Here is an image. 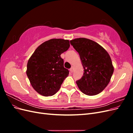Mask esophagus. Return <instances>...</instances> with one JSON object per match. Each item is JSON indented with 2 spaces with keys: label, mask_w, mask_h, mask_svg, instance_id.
I'll return each mask as SVG.
<instances>
[{
  "label": "esophagus",
  "mask_w": 133,
  "mask_h": 133,
  "mask_svg": "<svg viewBox=\"0 0 133 133\" xmlns=\"http://www.w3.org/2000/svg\"><path fill=\"white\" fill-rule=\"evenodd\" d=\"M73 70H74V66H71V68H70V71L71 73H73Z\"/></svg>",
  "instance_id": "34e87169"
}]
</instances>
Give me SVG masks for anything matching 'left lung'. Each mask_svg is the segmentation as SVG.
<instances>
[{
	"label": "left lung",
	"mask_w": 133,
	"mask_h": 133,
	"mask_svg": "<svg viewBox=\"0 0 133 133\" xmlns=\"http://www.w3.org/2000/svg\"><path fill=\"white\" fill-rule=\"evenodd\" d=\"M70 44L79 53L84 68L82 78L76 82L79 89L87 95L98 94L108 85L114 72L109 54L89 39L76 38Z\"/></svg>",
	"instance_id": "obj_1"
}]
</instances>
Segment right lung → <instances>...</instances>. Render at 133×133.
Masks as SVG:
<instances>
[{
    "mask_svg": "<svg viewBox=\"0 0 133 133\" xmlns=\"http://www.w3.org/2000/svg\"><path fill=\"white\" fill-rule=\"evenodd\" d=\"M69 46V40L51 39L41 44L28 60L26 75L32 87L39 94L54 95L69 75L60 55Z\"/></svg>",
    "mask_w": 133,
    "mask_h": 133,
    "instance_id": "obj_1",
    "label": "right lung"
}]
</instances>
